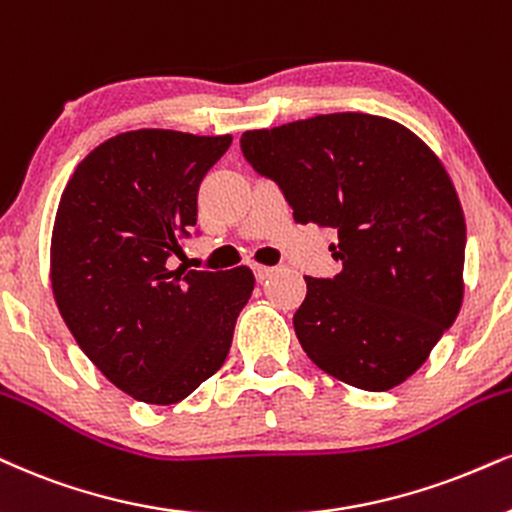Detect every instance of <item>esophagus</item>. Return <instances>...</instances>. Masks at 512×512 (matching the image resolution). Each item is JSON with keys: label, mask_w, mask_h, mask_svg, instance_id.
Instances as JSON below:
<instances>
[{"label": "esophagus", "mask_w": 512, "mask_h": 512, "mask_svg": "<svg viewBox=\"0 0 512 512\" xmlns=\"http://www.w3.org/2000/svg\"><path fill=\"white\" fill-rule=\"evenodd\" d=\"M275 273V268H270V266H258V263H254V275H256V280L258 282H266L270 275Z\"/></svg>", "instance_id": "obj_1"}]
</instances>
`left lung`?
I'll list each match as a JSON object with an SVG mask.
<instances>
[{
	"instance_id": "obj_1",
	"label": "left lung",
	"mask_w": 512,
	"mask_h": 512,
	"mask_svg": "<svg viewBox=\"0 0 512 512\" xmlns=\"http://www.w3.org/2000/svg\"><path fill=\"white\" fill-rule=\"evenodd\" d=\"M296 223L337 232L342 273L306 277L294 332L351 387L387 391L427 361L463 301L465 218L432 149L389 118L327 113L242 135Z\"/></svg>"
}]
</instances>
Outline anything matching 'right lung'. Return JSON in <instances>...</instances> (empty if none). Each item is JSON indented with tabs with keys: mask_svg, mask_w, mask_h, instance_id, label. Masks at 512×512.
Instances as JSON below:
<instances>
[{
	"mask_svg": "<svg viewBox=\"0 0 512 512\" xmlns=\"http://www.w3.org/2000/svg\"><path fill=\"white\" fill-rule=\"evenodd\" d=\"M230 135L130 130L78 163L52 235V289L85 356L132 399L170 406L225 363L254 273L170 270Z\"/></svg>",
	"mask_w": 512,
	"mask_h": 512,
	"instance_id": "obj_1",
	"label": "right lung"
}]
</instances>
